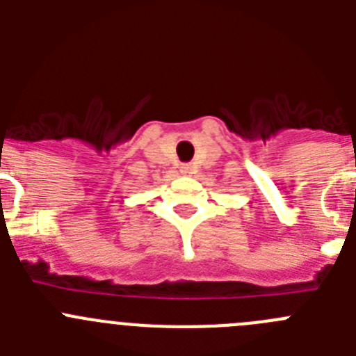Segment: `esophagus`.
I'll return each instance as SVG.
<instances>
[{"label":"esophagus","instance_id":"esophagus-1","mask_svg":"<svg viewBox=\"0 0 356 356\" xmlns=\"http://www.w3.org/2000/svg\"><path fill=\"white\" fill-rule=\"evenodd\" d=\"M180 171L184 172V175H191V172H193V165H188V163H185V165H181Z\"/></svg>","mask_w":356,"mask_h":356}]
</instances>
